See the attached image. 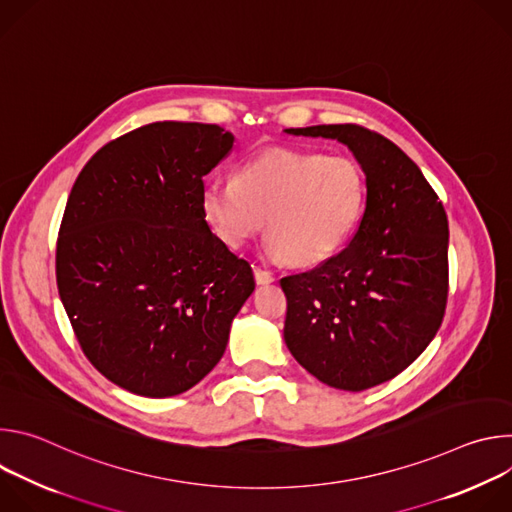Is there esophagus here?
I'll return each mask as SVG.
<instances>
[{"label": "esophagus", "instance_id": "34e87169", "mask_svg": "<svg viewBox=\"0 0 512 512\" xmlns=\"http://www.w3.org/2000/svg\"><path fill=\"white\" fill-rule=\"evenodd\" d=\"M253 273H255V281L259 283V285H265V283H271L275 277H273V273L271 271H267V269H261V267H255L253 269Z\"/></svg>", "mask_w": 512, "mask_h": 512}]
</instances>
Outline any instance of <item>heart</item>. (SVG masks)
<instances>
[{
    "label": "heart",
    "mask_w": 512,
    "mask_h": 512,
    "mask_svg": "<svg viewBox=\"0 0 512 512\" xmlns=\"http://www.w3.org/2000/svg\"><path fill=\"white\" fill-rule=\"evenodd\" d=\"M367 202V180L346 156L267 150L243 162L235 180H208L200 206L227 247L241 249L265 221V257L312 267L350 239Z\"/></svg>",
    "instance_id": "obj_1"
}]
</instances>
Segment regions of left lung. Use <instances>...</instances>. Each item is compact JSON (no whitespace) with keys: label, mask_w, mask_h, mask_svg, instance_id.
<instances>
[{"label":"left lung","mask_w":512,"mask_h":512,"mask_svg":"<svg viewBox=\"0 0 512 512\" xmlns=\"http://www.w3.org/2000/svg\"><path fill=\"white\" fill-rule=\"evenodd\" d=\"M344 143L367 176V206L344 251L283 277V338L318 381L381 385L427 348L448 302V216L417 164L354 123L285 129Z\"/></svg>","instance_id":"left-lung-1"}]
</instances>
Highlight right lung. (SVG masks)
<instances>
[{
    "label": "right lung",
    "mask_w": 512,
    "mask_h": 512,
    "mask_svg": "<svg viewBox=\"0 0 512 512\" xmlns=\"http://www.w3.org/2000/svg\"><path fill=\"white\" fill-rule=\"evenodd\" d=\"M218 125L158 121L87 162L66 200L56 283L93 367L143 397H174L223 358L253 294L249 261L206 223L202 178L233 150Z\"/></svg>",
    "instance_id": "1"
}]
</instances>
